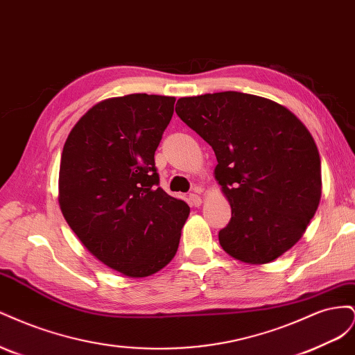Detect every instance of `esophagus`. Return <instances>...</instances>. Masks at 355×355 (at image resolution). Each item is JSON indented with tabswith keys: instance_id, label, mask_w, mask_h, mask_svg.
Masks as SVG:
<instances>
[{
	"instance_id": "obj_1",
	"label": "esophagus",
	"mask_w": 355,
	"mask_h": 355,
	"mask_svg": "<svg viewBox=\"0 0 355 355\" xmlns=\"http://www.w3.org/2000/svg\"><path fill=\"white\" fill-rule=\"evenodd\" d=\"M188 202H189V206H192V207H198L200 204L202 202V200H201V197L198 194H189Z\"/></svg>"
}]
</instances>
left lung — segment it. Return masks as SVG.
<instances>
[{"instance_id":"1","label":"left lung","mask_w":355,"mask_h":355,"mask_svg":"<svg viewBox=\"0 0 355 355\" xmlns=\"http://www.w3.org/2000/svg\"><path fill=\"white\" fill-rule=\"evenodd\" d=\"M176 114L216 154L214 178L231 204L219 231L234 259L272 262L300 240L321 197V163L308 128L283 105L240 92L180 98Z\"/></svg>"}]
</instances>
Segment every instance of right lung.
Listing matches in <instances>:
<instances>
[{"label":"right lung","mask_w":355,"mask_h":355,"mask_svg":"<svg viewBox=\"0 0 355 355\" xmlns=\"http://www.w3.org/2000/svg\"><path fill=\"white\" fill-rule=\"evenodd\" d=\"M175 98L127 94L99 102L73 125L63 146L59 204L94 257L132 278L173 259L189 206L159 188L155 149Z\"/></svg>","instance_id":"right-lung-1"}]
</instances>
